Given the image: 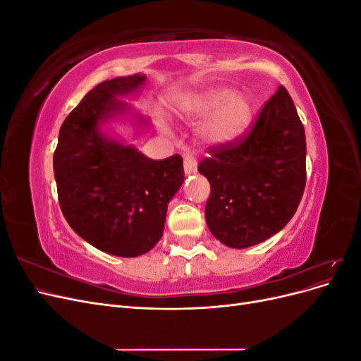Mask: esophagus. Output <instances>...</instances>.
Segmentation results:
<instances>
[{
	"label": "esophagus",
	"instance_id": "obj_1",
	"mask_svg": "<svg viewBox=\"0 0 361 361\" xmlns=\"http://www.w3.org/2000/svg\"><path fill=\"white\" fill-rule=\"evenodd\" d=\"M183 170L187 174L197 171V161H195V158L192 155L187 154L183 157Z\"/></svg>",
	"mask_w": 361,
	"mask_h": 361
}]
</instances>
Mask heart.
<instances>
[{
	"instance_id": "heart-1",
	"label": "heart",
	"mask_w": 361,
	"mask_h": 361,
	"mask_svg": "<svg viewBox=\"0 0 361 361\" xmlns=\"http://www.w3.org/2000/svg\"><path fill=\"white\" fill-rule=\"evenodd\" d=\"M179 114L182 117L209 114L200 128L202 137L211 145H226L247 129L253 108L243 94H233L228 89H214L187 97L179 106ZM161 126L166 128L164 122Z\"/></svg>"
}]
</instances>
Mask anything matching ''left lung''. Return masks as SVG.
Masks as SVG:
<instances>
[{
	"mask_svg": "<svg viewBox=\"0 0 361 361\" xmlns=\"http://www.w3.org/2000/svg\"><path fill=\"white\" fill-rule=\"evenodd\" d=\"M207 152L197 169L211 183L204 218L218 241L247 248L289 223L305 187V134L285 87L247 134Z\"/></svg>",
	"mask_w": 361,
	"mask_h": 361,
	"instance_id": "obj_1",
	"label": "left lung"
}]
</instances>
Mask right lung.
Segmentation results:
<instances>
[{"label": "right lung", "instance_id": "1", "mask_svg": "<svg viewBox=\"0 0 361 361\" xmlns=\"http://www.w3.org/2000/svg\"><path fill=\"white\" fill-rule=\"evenodd\" d=\"M145 80L137 73L97 84L63 122L54 152L66 221L84 241L120 257L155 247L169 202L183 182L180 155L150 159L99 130L104 120L128 110L117 96L135 92Z\"/></svg>", "mask_w": 361, "mask_h": 361}]
</instances>
